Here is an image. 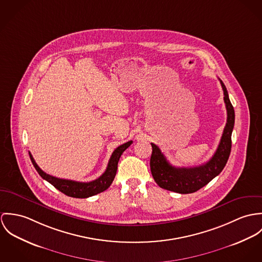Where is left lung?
Wrapping results in <instances>:
<instances>
[{
    "instance_id": "obj_1",
    "label": "left lung",
    "mask_w": 262,
    "mask_h": 262,
    "mask_svg": "<svg viewBox=\"0 0 262 262\" xmlns=\"http://www.w3.org/2000/svg\"><path fill=\"white\" fill-rule=\"evenodd\" d=\"M220 83L224 92L227 122L215 154L207 163L193 168H176L168 162L158 145L150 144L152 147L149 161L150 172L154 180L161 188L180 194L194 193L203 188L224 169L231 151V135L235 114L227 89L222 80H220Z\"/></svg>"
}]
</instances>
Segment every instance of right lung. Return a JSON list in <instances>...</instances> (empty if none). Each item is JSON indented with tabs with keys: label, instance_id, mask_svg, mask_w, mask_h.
I'll return each mask as SVG.
<instances>
[{
	"label": "right lung",
	"instance_id": "add662e5",
	"mask_svg": "<svg viewBox=\"0 0 262 262\" xmlns=\"http://www.w3.org/2000/svg\"><path fill=\"white\" fill-rule=\"evenodd\" d=\"M132 144H133V141H129L123 145L117 146L110 159V162H108L105 172L99 178H97L96 180L88 182V183L59 179L56 177L46 174L36 164L33 156L31 155L30 151L29 156L31 162H32L33 166L35 167L36 171L38 172V174H40L44 180L49 182L51 185H53L60 192H62L63 194L67 195L69 197H73V198H88V197L94 196L98 193L105 191L112 185V183L117 174V164H118L119 158L122 155V152Z\"/></svg>",
	"mask_w": 262,
	"mask_h": 262
}]
</instances>
